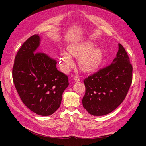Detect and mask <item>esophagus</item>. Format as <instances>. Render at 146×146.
<instances>
[{"label": "esophagus", "instance_id": "1", "mask_svg": "<svg viewBox=\"0 0 146 146\" xmlns=\"http://www.w3.org/2000/svg\"><path fill=\"white\" fill-rule=\"evenodd\" d=\"M73 79H74V80L75 81H80V77H78V76H74V77H73Z\"/></svg>", "mask_w": 146, "mask_h": 146}]
</instances>
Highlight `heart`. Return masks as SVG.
<instances>
[{
	"label": "heart",
	"instance_id": "heart-1",
	"mask_svg": "<svg viewBox=\"0 0 146 146\" xmlns=\"http://www.w3.org/2000/svg\"><path fill=\"white\" fill-rule=\"evenodd\" d=\"M94 44L91 42H81L70 45L68 53L62 52L59 57V63L64 70H68L73 65L74 61L72 56L78 57L80 67L85 72H90L97 68L102 60L100 51L92 48Z\"/></svg>",
	"mask_w": 146,
	"mask_h": 146
}]
</instances>
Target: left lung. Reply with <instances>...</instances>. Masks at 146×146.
Wrapping results in <instances>:
<instances>
[{"instance_id": "1", "label": "left lung", "mask_w": 146, "mask_h": 146, "mask_svg": "<svg viewBox=\"0 0 146 146\" xmlns=\"http://www.w3.org/2000/svg\"><path fill=\"white\" fill-rule=\"evenodd\" d=\"M132 66L123 47L112 64L84 80L86 93L82 105L91 115L102 116L114 111L126 97L132 81Z\"/></svg>"}]
</instances>
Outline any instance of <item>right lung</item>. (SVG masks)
Returning a JSON list of instances; mask_svg holds the SVG:
<instances>
[{
    "label": "right lung",
    "instance_id": "right-lung-1",
    "mask_svg": "<svg viewBox=\"0 0 146 146\" xmlns=\"http://www.w3.org/2000/svg\"><path fill=\"white\" fill-rule=\"evenodd\" d=\"M40 42L38 35H34L19 48L14 59L13 79L25 105L38 115L48 116L59 108L69 79L58 70L55 59L40 52Z\"/></svg>",
    "mask_w": 146,
    "mask_h": 146
}]
</instances>
